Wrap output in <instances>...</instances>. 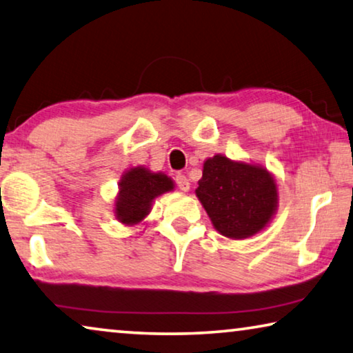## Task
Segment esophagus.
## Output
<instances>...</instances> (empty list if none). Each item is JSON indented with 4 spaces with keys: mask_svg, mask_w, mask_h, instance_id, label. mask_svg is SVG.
<instances>
[{
    "mask_svg": "<svg viewBox=\"0 0 353 353\" xmlns=\"http://www.w3.org/2000/svg\"><path fill=\"white\" fill-rule=\"evenodd\" d=\"M176 182H177V185H179V188L182 190V192H188V190H190V181L187 179V176L177 174Z\"/></svg>",
    "mask_w": 353,
    "mask_h": 353,
    "instance_id": "esophagus-1",
    "label": "esophagus"
}]
</instances>
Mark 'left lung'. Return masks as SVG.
I'll return each mask as SVG.
<instances>
[{"instance_id": "left-lung-1", "label": "left lung", "mask_w": 353, "mask_h": 353, "mask_svg": "<svg viewBox=\"0 0 353 353\" xmlns=\"http://www.w3.org/2000/svg\"><path fill=\"white\" fill-rule=\"evenodd\" d=\"M196 196L221 236L234 240L264 231L278 209V187L270 171L216 154L204 161Z\"/></svg>"}]
</instances>
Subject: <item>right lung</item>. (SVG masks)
I'll list each match as a JSON object with an SVG mask.
<instances>
[{
  "mask_svg": "<svg viewBox=\"0 0 353 353\" xmlns=\"http://www.w3.org/2000/svg\"><path fill=\"white\" fill-rule=\"evenodd\" d=\"M174 190V181L165 172H152L146 166L127 170L119 181L114 201V214L119 223L135 226L144 221L155 198Z\"/></svg>",
  "mask_w": 353,
  "mask_h": 353,
  "instance_id": "1",
  "label": "right lung"
}]
</instances>
